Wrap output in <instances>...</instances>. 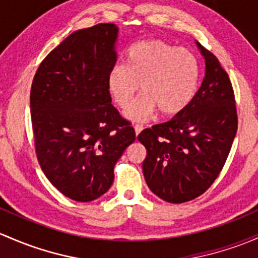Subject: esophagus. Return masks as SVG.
Wrapping results in <instances>:
<instances>
[{"label": "esophagus", "instance_id": "obj_1", "mask_svg": "<svg viewBox=\"0 0 258 258\" xmlns=\"http://www.w3.org/2000/svg\"><path fill=\"white\" fill-rule=\"evenodd\" d=\"M142 130H143L142 124H135V132H136L137 136L141 134V132H142Z\"/></svg>", "mask_w": 258, "mask_h": 258}]
</instances>
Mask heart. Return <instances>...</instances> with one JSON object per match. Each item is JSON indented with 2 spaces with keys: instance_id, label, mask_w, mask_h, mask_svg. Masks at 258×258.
Segmentation results:
<instances>
[{
  "instance_id": "heart-1",
  "label": "heart",
  "mask_w": 258,
  "mask_h": 258,
  "mask_svg": "<svg viewBox=\"0 0 258 258\" xmlns=\"http://www.w3.org/2000/svg\"><path fill=\"white\" fill-rule=\"evenodd\" d=\"M107 84L122 110L131 106L141 84L145 95L126 113L131 120H147L158 108L162 115H175L197 93L199 64L190 50L163 40H145L130 48L127 65H113Z\"/></svg>"
}]
</instances>
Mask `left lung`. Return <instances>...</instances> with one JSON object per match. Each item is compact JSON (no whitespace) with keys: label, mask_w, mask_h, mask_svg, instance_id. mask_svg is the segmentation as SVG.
Listing matches in <instances>:
<instances>
[{"label":"left lung","mask_w":258,"mask_h":258,"mask_svg":"<svg viewBox=\"0 0 258 258\" xmlns=\"http://www.w3.org/2000/svg\"><path fill=\"white\" fill-rule=\"evenodd\" d=\"M205 77L193 100L172 120L138 135L147 150L143 174L157 197L173 204L204 194L222 170L237 132V111L229 75L198 43Z\"/></svg>","instance_id":"obj_1"}]
</instances>
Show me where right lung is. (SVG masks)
<instances>
[{
  "label": "right lung",
  "mask_w": 258,
  "mask_h": 258,
  "mask_svg": "<svg viewBox=\"0 0 258 258\" xmlns=\"http://www.w3.org/2000/svg\"><path fill=\"white\" fill-rule=\"evenodd\" d=\"M117 33L113 23L74 32L45 56L32 83L38 163L48 180L75 202L106 193L116 162L136 140L108 91Z\"/></svg>",
  "instance_id": "obj_1"
}]
</instances>
